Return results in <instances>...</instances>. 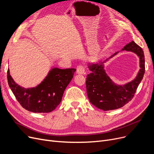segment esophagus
I'll list each match as a JSON object with an SVG mask.
<instances>
[{
	"instance_id": "esophagus-1",
	"label": "esophagus",
	"mask_w": 154,
	"mask_h": 154,
	"mask_svg": "<svg viewBox=\"0 0 154 154\" xmlns=\"http://www.w3.org/2000/svg\"><path fill=\"white\" fill-rule=\"evenodd\" d=\"M77 73L78 74H84L85 72V68L83 65L81 64L78 66L77 67Z\"/></svg>"
}]
</instances>
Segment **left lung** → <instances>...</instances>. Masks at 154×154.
Instances as JSON below:
<instances>
[{
  "mask_svg": "<svg viewBox=\"0 0 154 154\" xmlns=\"http://www.w3.org/2000/svg\"><path fill=\"white\" fill-rule=\"evenodd\" d=\"M122 50L131 51L140 57V69L136 78L125 85H116L107 76L103 69V63L117 53L104 61L89 64L88 68L91 72L86 76L88 97L92 105L104 111L120 108L131 101L145 73V56L142 49L134 41H131Z\"/></svg>",
  "mask_w": 154,
  "mask_h": 154,
  "instance_id": "8db88e82",
  "label": "left lung"
}]
</instances>
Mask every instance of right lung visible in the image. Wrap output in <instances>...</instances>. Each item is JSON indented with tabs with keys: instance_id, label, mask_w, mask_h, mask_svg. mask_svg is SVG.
Returning <instances> with one entry per match:
<instances>
[{
	"instance_id": "1",
	"label": "right lung",
	"mask_w": 154,
	"mask_h": 154,
	"mask_svg": "<svg viewBox=\"0 0 154 154\" xmlns=\"http://www.w3.org/2000/svg\"><path fill=\"white\" fill-rule=\"evenodd\" d=\"M74 68H53L38 86L24 88L16 84L7 70L10 88L20 105L29 112L49 113L60 105L64 91L73 78Z\"/></svg>"
}]
</instances>
